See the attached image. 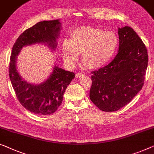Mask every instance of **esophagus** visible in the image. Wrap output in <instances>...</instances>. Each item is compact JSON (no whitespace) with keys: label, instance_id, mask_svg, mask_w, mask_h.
<instances>
[{"label":"esophagus","instance_id":"1","mask_svg":"<svg viewBox=\"0 0 154 154\" xmlns=\"http://www.w3.org/2000/svg\"><path fill=\"white\" fill-rule=\"evenodd\" d=\"M85 75V73L78 72V73H75V78H77V79H79V78H80L81 76H82V75Z\"/></svg>","mask_w":154,"mask_h":154}]
</instances>
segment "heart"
Returning a JSON list of instances; mask_svg holds the SVG:
<instances>
[{"mask_svg":"<svg viewBox=\"0 0 154 154\" xmlns=\"http://www.w3.org/2000/svg\"><path fill=\"white\" fill-rule=\"evenodd\" d=\"M118 46V38L111 31L91 26H81L64 39L62 53L68 65L73 66L81 53V60L91 69H98L110 60Z\"/></svg>","mask_w":154,"mask_h":154,"instance_id":"obj_1","label":"heart"}]
</instances>
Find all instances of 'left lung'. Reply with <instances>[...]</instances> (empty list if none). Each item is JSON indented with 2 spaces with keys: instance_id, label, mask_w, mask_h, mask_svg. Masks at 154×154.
<instances>
[{
  "instance_id": "obj_1",
  "label": "left lung",
  "mask_w": 154,
  "mask_h": 154,
  "mask_svg": "<svg viewBox=\"0 0 154 154\" xmlns=\"http://www.w3.org/2000/svg\"><path fill=\"white\" fill-rule=\"evenodd\" d=\"M119 47L114 60L92 73L90 98L105 112L125 106L141 90L148 64L146 46L129 26L118 28Z\"/></svg>"
}]
</instances>
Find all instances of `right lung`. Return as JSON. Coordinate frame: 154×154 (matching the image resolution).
<instances>
[{
    "label": "right lung",
    "instance_id": "right-lung-1",
    "mask_svg": "<svg viewBox=\"0 0 154 154\" xmlns=\"http://www.w3.org/2000/svg\"><path fill=\"white\" fill-rule=\"evenodd\" d=\"M62 28L59 19L40 21L24 31L12 47L9 68L12 87L22 106L37 115H51L57 110L75 73L55 65L53 72L44 82L30 83L18 72L17 56L23 47L35 44H44L53 52L55 51Z\"/></svg>",
    "mask_w": 154,
    "mask_h": 154
}]
</instances>
